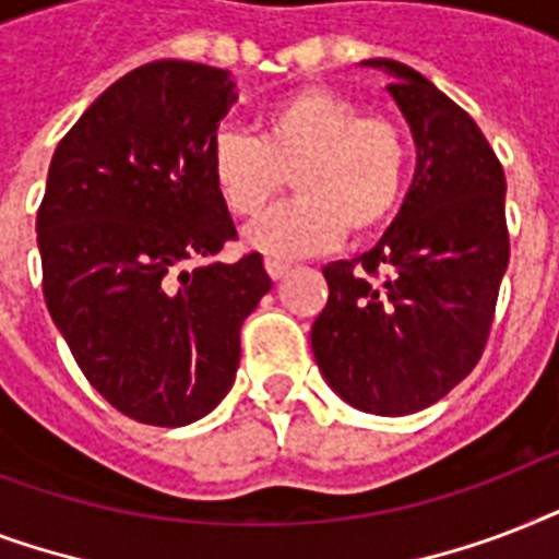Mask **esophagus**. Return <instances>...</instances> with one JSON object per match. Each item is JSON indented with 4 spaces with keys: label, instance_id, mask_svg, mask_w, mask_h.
<instances>
[{
    "label": "esophagus",
    "instance_id": "34e87169",
    "mask_svg": "<svg viewBox=\"0 0 559 559\" xmlns=\"http://www.w3.org/2000/svg\"><path fill=\"white\" fill-rule=\"evenodd\" d=\"M266 272H270L272 281L284 278L289 272V263L287 261H278V258H266Z\"/></svg>",
    "mask_w": 559,
    "mask_h": 559
}]
</instances>
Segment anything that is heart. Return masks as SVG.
<instances>
[{
	"instance_id": "obj_1",
	"label": "heart",
	"mask_w": 559,
	"mask_h": 559,
	"mask_svg": "<svg viewBox=\"0 0 559 559\" xmlns=\"http://www.w3.org/2000/svg\"><path fill=\"white\" fill-rule=\"evenodd\" d=\"M293 174L296 200L266 211L243 240L272 258L324 252L371 237L394 219L408 182V142L394 121L366 116L350 95L305 86L275 100L261 139L223 127L209 144V177L231 214L252 217Z\"/></svg>"
}]
</instances>
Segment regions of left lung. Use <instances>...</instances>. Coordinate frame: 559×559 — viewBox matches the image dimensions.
I'll return each instance as SVG.
<instances>
[{
    "label": "left lung",
    "instance_id": "left-lung-1",
    "mask_svg": "<svg viewBox=\"0 0 559 559\" xmlns=\"http://www.w3.org/2000/svg\"><path fill=\"white\" fill-rule=\"evenodd\" d=\"M417 147L403 209L380 243L324 266L328 305L310 331L316 366L359 412L412 415L450 394L485 350L511 243L504 170L478 124L420 72L362 60ZM385 271L382 282H371Z\"/></svg>",
    "mask_w": 559,
    "mask_h": 559
}]
</instances>
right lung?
Here are the masks:
<instances>
[{
    "instance_id": "1",
    "label": "right lung",
    "mask_w": 559,
    "mask_h": 559,
    "mask_svg": "<svg viewBox=\"0 0 559 559\" xmlns=\"http://www.w3.org/2000/svg\"><path fill=\"white\" fill-rule=\"evenodd\" d=\"M235 100L214 66H139L48 165L37 211L48 313L95 391L139 424L188 426L226 397L240 324L272 287L258 252L214 261L237 231L209 144Z\"/></svg>"
}]
</instances>
